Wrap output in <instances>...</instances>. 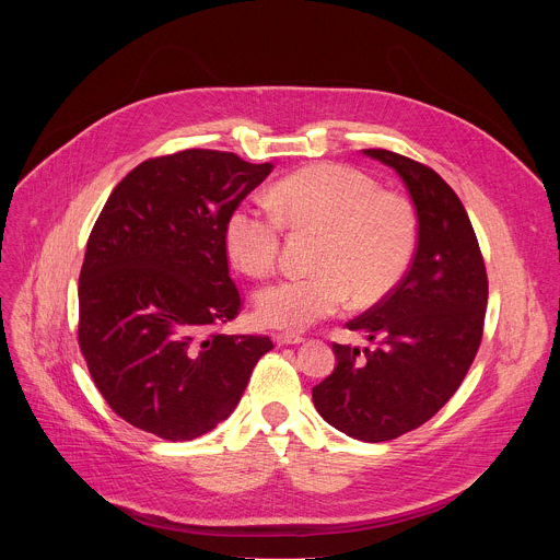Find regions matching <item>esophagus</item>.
Masks as SVG:
<instances>
[{
    "instance_id": "esophagus-1",
    "label": "esophagus",
    "mask_w": 560,
    "mask_h": 560,
    "mask_svg": "<svg viewBox=\"0 0 560 560\" xmlns=\"http://www.w3.org/2000/svg\"><path fill=\"white\" fill-rule=\"evenodd\" d=\"M305 339L301 335H288V332H279L275 335V343L281 348V346H296V343H303Z\"/></svg>"
}]
</instances>
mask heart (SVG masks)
<instances>
[{
  "mask_svg": "<svg viewBox=\"0 0 560 560\" xmlns=\"http://www.w3.org/2000/svg\"><path fill=\"white\" fill-rule=\"evenodd\" d=\"M270 206H236L225 221V250L250 277L275 270L283 225L322 234L314 275L285 277L255 294V314L268 328L303 330L335 314L381 301L406 275L417 248V214L394 190L341 164H316L283 177Z\"/></svg>",
  "mask_w": 560,
  "mask_h": 560,
  "instance_id": "heart-1",
  "label": "heart"
}]
</instances>
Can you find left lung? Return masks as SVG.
Listing matches in <instances>:
<instances>
[{"label": "left lung", "mask_w": 560, "mask_h": 560, "mask_svg": "<svg viewBox=\"0 0 560 560\" xmlns=\"http://www.w3.org/2000/svg\"><path fill=\"white\" fill-rule=\"evenodd\" d=\"M363 152L408 186L417 250L401 283L346 324L374 348L335 343L337 368L312 387V401L339 432L381 443L430 421L463 383L483 339L488 272L471 221L439 173L383 148Z\"/></svg>", "instance_id": "obj_1"}]
</instances>
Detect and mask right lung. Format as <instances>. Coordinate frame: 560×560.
<instances>
[{
    "label": "right lung",
    "mask_w": 560,
    "mask_h": 560,
    "mask_svg": "<svg viewBox=\"0 0 560 560\" xmlns=\"http://www.w3.org/2000/svg\"><path fill=\"white\" fill-rule=\"evenodd\" d=\"M272 171L188 148L145 159L110 192L79 272V350L110 410L166 441L225 421L270 337L221 335L242 312L225 221Z\"/></svg>",
    "instance_id": "1"
}]
</instances>
